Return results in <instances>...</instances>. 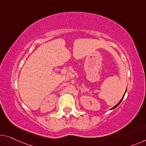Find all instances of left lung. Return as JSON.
Masks as SVG:
<instances>
[{
    "mask_svg": "<svg viewBox=\"0 0 146 146\" xmlns=\"http://www.w3.org/2000/svg\"><path fill=\"white\" fill-rule=\"evenodd\" d=\"M123 98H124V97H123V98H122V99H121V101H120V102H119V103H118V104H117V105H116V106H114V107H113V108H112V109H111V110H113V109H115V108H117V106H119V104H120V103H121V101H122V100H123Z\"/></svg>",
    "mask_w": 146,
    "mask_h": 146,
    "instance_id": "1",
    "label": "left lung"
}]
</instances>
